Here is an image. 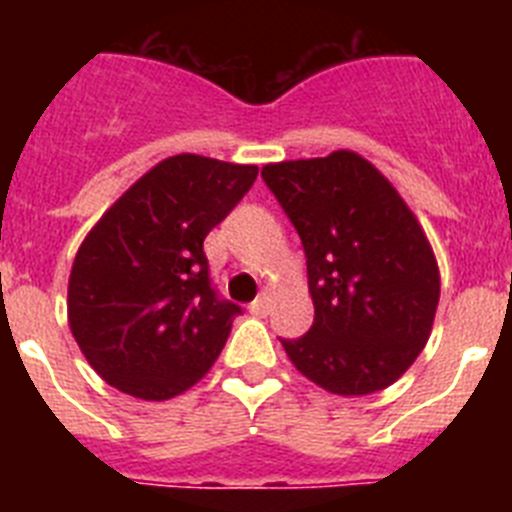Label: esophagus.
<instances>
[{
  "mask_svg": "<svg viewBox=\"0 0 512 512\" xmlns=\"http://www.w3.org/2000/svg\"><path fill=\"white\" fill-rule=\"evenodd\" d=\"M248 310H251L253 315H261V318H264V315H269V310H271V292H269V289H264V292H261V295L251 302V307H248Z\"/></svg>",
  "mask_w": 512,
  "mask_h": 512,
  "instance_id": "34e87169",
  "label": "esophagus"
}]
</instances>
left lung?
<instances>
[{"mask_svg":"<svg viewBox=\"0 0 512 512\" xmlns=\"http://www.w3.org/2000/svg\"><path fill=\"white\" fill-rule=\"evenodd\" d=\"M266 187L300 233L315 320L289 361L333 395H372L408 372L431 336L441 277L390 179L354 151L266 164Z\"/></svg>","mask_w":512,"mask_h":512,"instance_id":"1","label":"left lung"}]
</instances>
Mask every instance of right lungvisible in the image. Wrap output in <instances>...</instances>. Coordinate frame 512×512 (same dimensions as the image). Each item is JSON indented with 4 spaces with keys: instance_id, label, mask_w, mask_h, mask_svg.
I'll return each instance as SVG.
<instances>
[{
    "instance_id": "add662e5",
    "label": "right lung",
    "mask_w": 512,
    "mask_h": 512,
    "mask_svg": "<svg viewBox=\"0 0 512 512\" xmlns=\"http://www.w3.org/2000/svg\"><path fill=\"white\" fill-rule=\"evenodd\" d=\"M256 174L194 153L164 158L89 230L71 266L69 325L104 382L158 402L210 372L241 307L217 297L202 243Z\"/></svg>"
}]
</instances>
